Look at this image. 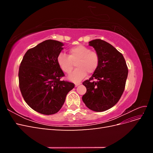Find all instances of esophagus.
<instances>
[{
  "label": "esophagus",
  "mask_w": 153,
  "mask_h": 153,
  "mask_svg": "<svg viewBox=\"0 0 153 153\" xmlns=\"http://www.w3.org/2000/svg\"><path fill=\"white\" fill-rule=\"evenodd\" d=\"M80 84H81V83H75V87H77V86H78V85H80Z\"/></svg>",
  "instance_id": "34e87169"
}]
</instances>
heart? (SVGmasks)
<instances>
[{"label":"heart","instance_id":"obj_1","mask_svg":"<svg viewBox=\"0 0 153 153\" xmlns=\"http://www.w3.org/2000/svg\"><path fill=\"white\" fill-rule=\"evenodd\" d=\"M69 56L61 53L57 56V63L62 70L69 74L73 68V62L76 60L77 67L68 76V79L73 82L80 81L84 78L87 73H93L99 65L98 54L94 51L83 45H76L69 49Z\"/></svg>","mask_w":153,"mask_h":153}]
</instances>
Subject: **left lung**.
Here are the masks:
<instances>
[{"label": "left lung", "instance_id": "left-lung-1", "mask_svg": "<svg viewBox=\"0 0 153 153\" xmlns=\"http://www.w3.org/2000/svg\"><path fill=\"white\" fill-rule=\"evenodd\" d=\"M89 45L98 54L100 61L92 76L83 82L87 92L82 100L90 110L103 112L112 108L121 98L128 69L123 55L112 45L94 39L89 41Z\"/></svg>", "mask_w": 153, "mask_h": 153}]
</instances>
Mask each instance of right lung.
<instances>
[{
  "mask_svg": "<svg viewBox=\"0 0 153 153\" xmlns=\"http://www.w3.org/2000/svg\"><path fill=\"white\" fill-rule=\"evenodd\" d=\"M64 43L48 39L27 50L18 73L23 98L31 108L44 115L58 112L75 85L60 80L64 74L57 63Z\"/></svg>",
  "mask_w": 153,
  "mask_h": 153,
  "instance_id": "obj_1",
  "label": "right lung"
}]
</instances>
